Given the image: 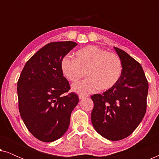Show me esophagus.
Returning a JSON list of instances; mask_svg holds the SVG:
<instances>
[{
	"label": "esophagus",
	"instance_id": "obj_1",
	"mask_svg": "<svg viewBox=\"0 0 159 159\" xmlns=\"http://www.w3.org/2000/svg\"><path fill=\"white\" fill-rule=\"evenodd\" d=\"M87 97H89V95H79V98L80 99H83L84 98H87Z\"/></svg>",
	"mask_w": 159,
	"mask_h": 159
}]
</instances>
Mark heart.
<instances>
[{"label": "heart", "mask_w": 159, "mask_h": 159, "mask_svg": "<svg viewBox=\"0 0 159 159\" xmlns=\"http://www.w3.org/2000/svg\"><path fill=\"white\" fill-rule=\"evenodd\" d=\"M61 68L64 77L71 82L82 79L86 72L88 78L74 84L72 89L77 93H90L97 89L108 90L113 88L120 79L123 67L116 54L88 45L76 51L74 59L63 58Z\"/></svg>", "instance_id": "obj_1"}]
</instances>
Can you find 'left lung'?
I'll return each mask as SVG.
<instances>
[{
    "mask_svg": "<svg viewBox=\"0 0 159 159\" xmlns=\"http://www.w3.org/2000/svg\"><path fill=\"white\" fill-rule=\"evenodd\" d=\"M122 63V73L115 85L91 96L93 127L103 138L120 140L140 125L147 108L148 83L141 65L125 51L114 47Z\"/></svg>",
    "mask_w": 159,
    "mask_h": 159,
    "instance_id": "left-lung-1",
    "label": "left lung"
}]
</instances>
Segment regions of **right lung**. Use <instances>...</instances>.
<instances>
[{"mask_svg":"<svg viewBox=\"0 0 159 159\" xmlns=\"http://www.w3.org/2000/svg\"><path fill=\"white\" fill-rule=\"evenodd\" d=\"M77 44L72 41L53 42L34 54L21 71L17 82L19 110L28 130L43 142L64 135L71 114L79 102L64 77L63 58Z\"/></svg>","mask_w":159,"mask_h":159,"instance_id":"add662e5","label":"right lung"}]
</instances>
